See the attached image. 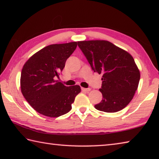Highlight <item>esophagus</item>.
Returning a JSON list of instances; mask_svg holds the SVG:
<instances>
[{
    "label": "esophagus",
    "mask_w": 159,
    "mask_h": 159,
    "mask_svg": "<svg viewBox=\"0 0 159 159\" xmlns=\"http://www.w3.org/2000/svg\"><path fill=\"white\" fill-rule=\"evenodd\" d=\"M82 91L89 92V91H91V89H89H89H85V88H82Z\"/></svg>",
    "instance_id": "34e87169"
}]
</instances>
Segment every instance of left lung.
<instances>
[{
  "label": "left lung",
  "instance_id": "left-lung-1",
  "mask_svg": "<svg viewBox=\"0 0 159 159\" xmlns=\"http://www.w3.org/2000/svg\"><path fill=\"white\" fill-rule=\"evenodd\" d=\"M78 46L92 70L103 75L99 89L103 98L95 108L107 113L124 108L132 100L140 80V72L134 58L107 41H79Z\"/></svg>",
  "mask_w": 159,
  "mask_h": 159
}]
</instances>
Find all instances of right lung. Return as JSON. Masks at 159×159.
<instances>
[{
  "label": "right lung",
  "instance_id": "add662e5",
  "mask_svg": "<svg viewBox=\"0 0 159 159\" xmlns=\"http://www.w3.org/2000/svg\"><path fill=\"white\" fill-rule=\"evenodd\" d=\"M76 47L77 42L50 45L33 55L23 66L21 92L38 113L58 117L72 108L71 104L80 92V87L66 86L56 79L59 78L66 60Z\"/></svg>",
  "mask_w": 159,
  "mask_h": 159
}]
</instances>
